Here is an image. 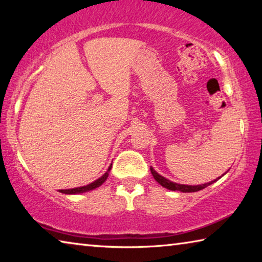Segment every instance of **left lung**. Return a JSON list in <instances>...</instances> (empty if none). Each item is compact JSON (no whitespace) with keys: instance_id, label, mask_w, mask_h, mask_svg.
Here are the masks:
<instances>
[{"instance_id":"8db88e82","label":"left lung","mask_w":262,"mask_h":262,"mask_svg":"<svg viewBox=\"0 0 262 262\" xmlns=\"http://www.w3.org/2000/svg\"><path fill=\"white\" fill-rule=\"evenodd\" d=\"M150 171H151V174L154 176L155 180L157 181V183L159 185H162L163 187H165L167 189L170 190H179V192H183V193H193V192H198V190H201L203 188H206L207 186L211 185L212 183H215V181L219 180L221 177H219V178L212 180V181H209V183L207 184H202V185H196V186H192V185H181V184H177V183H172V181H170L166 178H164V177H162L161 174H158L156 171L154 170V168L150 166ZM224 176V174H223Z\"/></svg>"}]
</instances>
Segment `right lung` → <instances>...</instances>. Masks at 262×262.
Returning <instances> with one entry per match:
<instances>
[{"mask_svg": "<svg viewBox=\"0 0 262 262\" xmlns=\"http://www.w3.org/2000/svg\"><path fill=\"white\" fill-rule=\"evenodd\" d=\"M111 167H112V164H111L108 170L105 172V173L100 177V178H98L97 180H95L94 183L89 184L86 186H82V187H76V188H70V189H60L59 192L63 193V194H78V193H85V192H89V190H92L95 189L97 187H99L100 185H103L105 183V180L107 179L108 177V173L111 171Z\"/></svg>", "mask_w": 262, "mask_h": 262, "instance_id": "obj_1", "label": "right lung"}]
</instances>
